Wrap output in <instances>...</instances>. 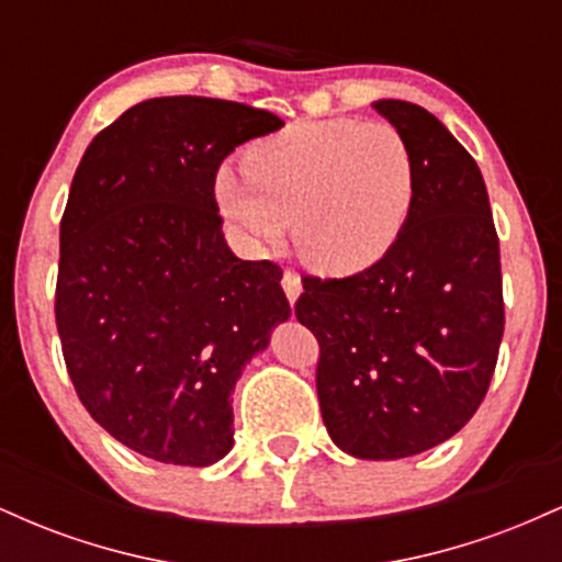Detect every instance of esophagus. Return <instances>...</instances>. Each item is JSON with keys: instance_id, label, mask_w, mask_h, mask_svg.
I'll list each match as a JSON object with an SVG mask.
<instances>
[{"instance_id": "1", "label": "esophagus", "mask_w": 562, "mask_h": 562, "mask_svg": "<svg viewBox=\"0 0 562 562\" xmlns=\"http://www.w3.org/2000/svg\"><path fill=\"white\" fill-rule=\"evenodd\" d=\"M282 290H285V295H288L290 303L299 301V295H301V290H303L301 277L295 274V272H290V269H288V272L282 274Z\"/></svg>"}]
</instances>
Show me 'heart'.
Segmentation results:
<instances>
[{
    "label": "heart",
    "instance_id": "heart-1",
    "mask_svg": "<svg viewBox=\"0 0 562 562\" xmlns=\"http://www.w3.org/2000/svg\"><path fill=\"white\" fill-rule=\"evenodd\" d=\"M243 169L245 179L216 173L218 211L267 248L282 243L290 224L295 254L327 277L383 259L417 198L415 153L385 121H299L256 142Z\"/></svg>",
    "mask_w": 562,
    "mask_h": 562
}]
</instances>
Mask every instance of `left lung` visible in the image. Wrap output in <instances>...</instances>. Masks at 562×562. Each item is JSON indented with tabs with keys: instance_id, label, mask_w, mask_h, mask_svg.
<instances>
[{
	"instance_id": "1",
	"label": "left lung",
	"mask_w": 562,
	"mask_h": 562,
	"mask_svg": "<svg viewBox=\"0 0 562 562\" xmlns=\"http://www.w3.org/2000/svg\"><path fill=\"white\" fill-rule=\"evenodd\" d=\"M375 111L409 142L417 198L378 263L303 277L295 317L319 344L317 396L335 447L398 460L447 441L492 383L502 333L499 237L473 156L420 105Z\"/></svg>"
}]
</instances>
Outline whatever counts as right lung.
I'll use <instances>...</instances> for the list:
<instances>
[{
	"label": "right lung",
	"instance_id": "right-lung-1",
	"mask_svg": "<svg viewBox=\"0 0 562 562\" xmlns=\"http://www.w3.org/2000/svg\"><path fill=\"white\" fill-rule=\"evenodd\" d=\"M274 113L153 97L83 153L60 222L55 319L81 404L128 449L214 465L232 449V389L290 317L282 269L229 250L222 160L277 132Z\"/></svg>",
	"mask_w": 562,
	"mask_h": 562
}]
</instances>
